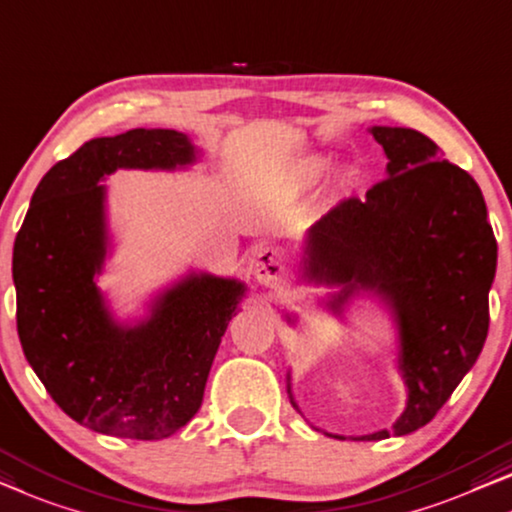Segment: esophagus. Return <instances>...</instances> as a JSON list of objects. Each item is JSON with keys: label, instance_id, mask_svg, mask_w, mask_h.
<instances>
[{"label": "esophagus", "instance_id": "34e87169", "mask_svg": "<svg viewBox=\"0 0 512 512\" xmlns=\"http://www.w3.org/2000/svg\"><path fill=\"white\" fill-rule=\"evenodd\" d=\"M254 274L263 286H277L284 274V256L277 247H261L254 258Z\"/></svg>", "mask_w": 512, "mask_h": 512}]
</instances>
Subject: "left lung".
Wrapping results in <instances>:
<instances>
[{
  "instance_id": "obj_1",
  "label": "left lung",
  "mask_w": 512,
  "mask_h": 512,
  "mask_svg": "<svg viewBox=\"0 0 512 512\" xmlns=\"http://www.w3.org/2000/svg\"><path fill=\"white\" fill-rule=\"evenodd\" d=\"M372 133L388 177L365 201L346 198L311 226L302 270L342 286L332 311L355 291L379 293L395 311L409 402L392 432L404 436L439 413L483 351L496 240L476 180L443 159L434 140L402 127ZM388 436L383 429L360 441Z\"/></svg>"
}]
</instances>
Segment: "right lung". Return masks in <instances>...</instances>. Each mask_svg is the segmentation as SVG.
Masks as SVG:
<instances>
[{
	"mask_svg": "<svg viewBox=\"0 0 512 512\" xmlns=\"http://www.w3.org/2000/svg\"><path fill=\"white\" fill-rule=\"evenodd\" d=\"M196 159L173 129L94 138L48 170L13 244L18 337L66 416L94 432L157 441L201 409L203 392L244 286L191 274L136 328L103 307L94 274L106 256L99 180L117 168H175Z\"/></svg>",
	"mask_w": 512,
	"mask_h": 512,
	"instance_id": "obj_1",
	"label": "right lung"
}]
</instances>
